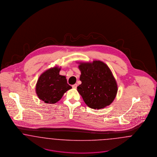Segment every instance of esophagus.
<instances>
[{
	"label": "esophagus",
	"mask_w": 157,
	"mask_h": 157,
	"mask_svg": "<svg viewBox=\"0 0 157 157\" xmlns=\"http://www.w3.org/2000/svg\"><path fill=\"white\" fill-rule=\"evenodd\" d=\"M72 87H73V88H74V89H76L77 87V84H73V85L72 86Z\"/></svg>",
	"instance_id": "obj_1"
}]
</instances>
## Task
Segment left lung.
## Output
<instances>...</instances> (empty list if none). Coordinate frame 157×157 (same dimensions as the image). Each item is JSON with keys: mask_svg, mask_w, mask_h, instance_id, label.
Instances as JSON below:
<instances>
[{"mask_svg": "<svg viewBox=\"0 0 157 157\" xmlns=\"http://www.w3.org/2000/svg\"><path fill=\"white\" fill-rule=\"evenodd\" d=\"M82 84L77 91L89 107L100 109L110 105L117 92L115 78L107 65L101 61L79 63Z\"/></svg>", "mask_w": 157, "mask_h": 157, "instance_id": "left-lung-1", "label": "left lung"}]
</instances>
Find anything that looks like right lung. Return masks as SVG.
<instances>
[{"instance_id": "add662e5", "label": "right lung", "mask_w": 157, "mask_h": 157, "mask_svg": "<svg viewBox=\"0 0 157 157\" xmlns=\"http://www.w3.org/2000/svg\"><path fill=\"white\" fill-rule=\"evenodd\" d=\"M60 70L58 67L51 68L44 71L37 81L36 93L45 103H56L67 91L72 88L67 83L66 76L59 74Z\"/></svg>"}]
</instances>
